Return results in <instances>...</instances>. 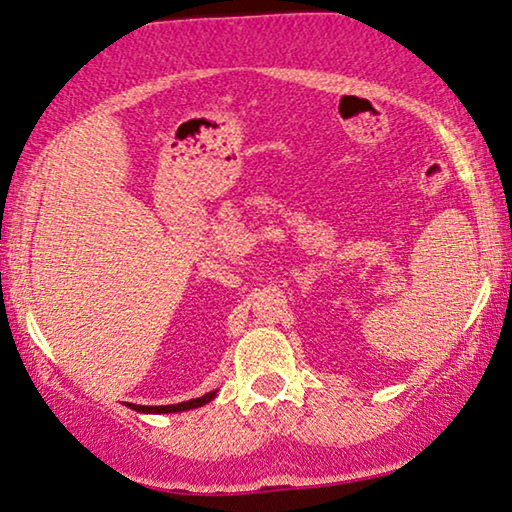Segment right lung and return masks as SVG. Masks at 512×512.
<instances>
[{
    "label": "right lung",
    "instance_id": "right-lung-1",
    "mask_svg": "<svg viewBox=\"0 0 512 512\" xmlns=\"http://www.w3.org/2000/svg\"><path fill=\"white\" fill-rule=\"evenodd\" d=\"M215 394H218V390L208 392V394H204V397H199V399H190V401H181V403H169V406H134V403H129V408L139 410V413H155V415H162V413H183V410L206 406L208 401L215 399Z\"/></svg>",
    "mask_w": 512,
    "mask_h": 512
}]
</instances>
